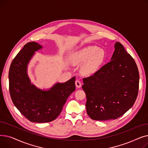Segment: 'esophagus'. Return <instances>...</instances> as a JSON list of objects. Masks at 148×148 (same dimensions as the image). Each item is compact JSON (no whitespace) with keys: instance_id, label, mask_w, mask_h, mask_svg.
<instances>
[{"instance_id":"esophagus-1","label":"esophagus","mask_w":148,"mask_h":148,"mask_svg":"<svg viewBox=\"0 0 148 148\" xmlns=\"http://www.w3.org/2000/svg\"><path fill=\"white\" fill-rule=\"evenodd\" d=\"M75 86L78 88H80L82 86V84L80 82L79 80H76L75 82Z\"/></svg>"}]
</instances>
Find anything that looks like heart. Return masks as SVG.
<instances>
[{
  "instance_id": "heart-1",
  "label": "heart",
  "mask_w": 148,
  "mask_h": 148,
  "mask_svg": "<svg viewBox=\"0 0 148 148\" xmlns=\"http://www.w3.org/2000/svg\"><path fill=\"white\" fill-rule=\"evenodd\" d=\"M106 58L104 50L95 46H88L74 52L70 60L74 65L85 62L81 68V72L84 75H91L95 73L102 65Z\"/></svg>"
}]
</instances>
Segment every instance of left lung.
<instances>
[{"instance_id": "1", "label": "left lung", "mask_w": 148, "mask_h": 148, "mask_svg": "<svg viewBox=\"0 0 148 148\" xmlns=\"http://www.w3.org/2000/svg\"><path fill=\"white\" fill-rule=\"evenodd\" d=\"M86 112L96 121L114 120L133 107L137 97L139 73L133 58L119 42L111 60L83 79Z\"/></svg>"}]
</instances>
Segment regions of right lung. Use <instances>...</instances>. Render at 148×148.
Returning a JSON list of instances; mask_svg holds the SVG:
<instances>
[{
  "label": "right lung",
  "mask_w": 148,
  "mask_h": 148,
  "mask_svg": "<svg viewBox=\"0 0 148 148\" xmlns=\"http://www.w3.org/2000/svg\"><path fill=\"white\" fill-rule=\"evenodd\" d=\"M40 44L30 42L13 59L9 71L11 98L20 112L32 122L54 121L61 113L68 97L75 89V77L64 83L57 82L49 89L38 88L30 80L27 69Z\"/></svg>",
  "instance_id": "1"
}]
</instances>
